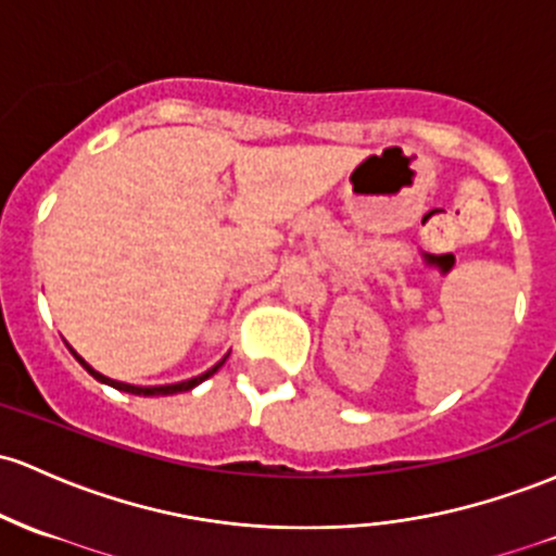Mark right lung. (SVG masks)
<instances>
[{"label": "right lung", "mask_w": 556, "mask_h": 556, "mask_svg": "<svg viewBox=\"0 0 556 556\" xmlns=\"http://www.w3.org/2000/svg\"><path fill=\"white\" fill-rule=\"evenodd\" d=\"M71 351H73V348H71ZM73 356L78 358V364H81V367L87 369L89 375L94 377V380H100V382H108V386H113L115 390H126V393H134V395H170V393H181V390H189V388L200 386V382H203V380H208V377L213 375V371H218V369H222V367H224V362H227V358H224V362H218L216 367L205 371V375H200V377H192V380H187V382H176V386H161V388H137V386H126V382H115V380H110V377L100 375V371H94V369L89 367L87 362H84L81 356H78L76 351H73Z\"/></svg>", "instance_id": "add662e5"}]
</instances>
